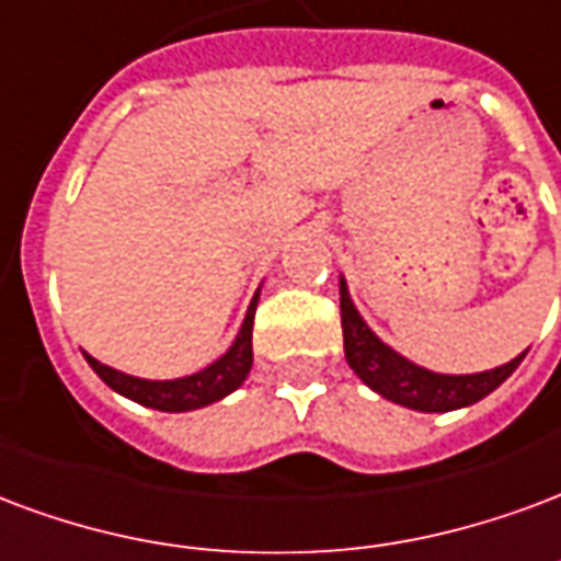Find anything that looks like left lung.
Here are the masks:
<instances>
[{
  "label": "left lung",
  "instance_id": "8db88e82",
  "mask_svg": "<svg viewBox=\"0 0 561 561\" xmlns=\"http://www.w3.org/2000/svg\"><path fill=\"white\" fill-rule=\"evenodd\" d=\"M342 333H344V356L347 365L354 368L356 377L365 386H371L377 396L396 401L401 408L422 410V413H446V410L467 408L476 404L484 396H491L493 389L512 377V371L520 365L526 351L514 356L512 363L500 365L493 371H481V375H434L428 368H419L392 347H386L377 339L354 302L347 297V285L342 279Z\"/></svg>",
  "mask_w": 561,
  "mask_h": 561
}]
</instances>
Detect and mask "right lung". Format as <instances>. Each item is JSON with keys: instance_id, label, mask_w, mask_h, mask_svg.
Returning a JSON list of instances; mask_svg holds the SVG:
<instances>
[{"instance_id": "add662e5", "label": "right lung", "mask_w": 561, "mask_h": 561, "mask_svg": "<svg viewBox=\"0 0 561 561\" xmlns=\"http://www.w3.org/2000/svg\"><path fill=\"white\" fill-rule=\"evenodd\" d=\"M255 306H259V294L249 302L243 327H240L238 339L228 347L226 356H219L217 363L207 365L205 371H198V375L178 377V380H142V377L122 375V371L98 363L89 354H85V359L110 389H115L118 396L139 401L145 408L165 410V413L207 408L219 398H226L228 392H234L247 380L249 368H252V318H255Z\"/></svg>"}]
</instances>
